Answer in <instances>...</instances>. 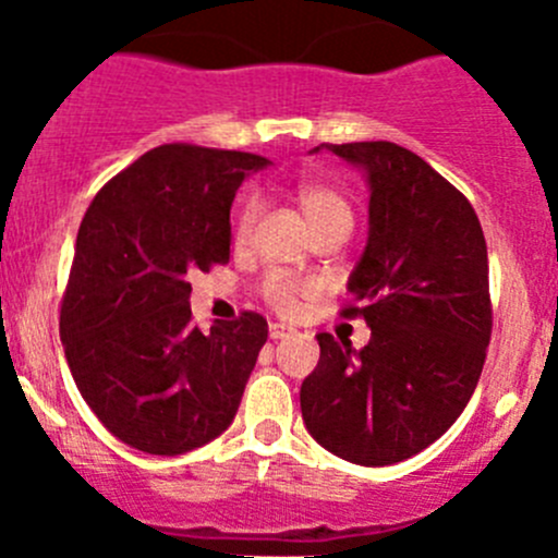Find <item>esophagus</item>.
I'll use <instances>...</instances> for the list:
<instances>
[{"mask_svg": "<svg viewBox=\"0 0 558 558\" xmlns=\"http://www.w3.org/2000/svg\"><path fill=\"white\" fill-rule=\"evenodd\" d=\"M291 327H286V325H278V322H275V325H269V338H275V341H278V338H286V336H291Z\"/></svg>", "mask_w": 558, "mask_h": 558, "instance_id": "34e87169", "label": "esophagus"}]
</instances>
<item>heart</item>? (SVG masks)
I'll return each mask as SVG.
<instances>
[{"instance_id":"1","label":"heart","mask_w":558,"mask_h":558,"mask_svg":"<svg viewBox=\"0 0 558 558\" xmlns=\"http://www.w3.org/2000/svg\"><path fill=\"white\" fill-rule=\"evenodd\" d=\"M294 201L303 211L305 222L311 226V231L322 233L330 231V228H352V206L347 201L341 190H336L332 184L325 181H303V184L294 190ZM255 201H244L239 206V215L233 220V244H247L250 233H253L255 222ZM316 286L305 278H294V275L283 272V269H272V272L264 275L262 280V296L267 300L269 308H275L278 314L289 316L300 308V300L308 294H314Z\"/></svg>"}]
</instances>
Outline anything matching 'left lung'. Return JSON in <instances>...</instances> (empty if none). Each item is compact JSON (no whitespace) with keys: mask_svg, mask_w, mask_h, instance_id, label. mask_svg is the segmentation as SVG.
I'll list each match as a JSON object with an SVG mask.
<instances>
[{"mask_svg":"<svg viewBox=\"0 0 558 558\" xmlns=\"http://www.w3.org/2000/svg\"><path fill=\"white\" fill-rule=\"evenodd\" d=\"M368 173V244L343 319L363 350L319 332L300 388L314 440L355 465H393L435 444L476 390L493 332L487 244L468 197L397 143L327 145ZM319 150V148H316Z\"/></svg>","mask_w":558,"mask_h":558,"instance_id":"8db88e82","label":"left lung"}]
</instances>
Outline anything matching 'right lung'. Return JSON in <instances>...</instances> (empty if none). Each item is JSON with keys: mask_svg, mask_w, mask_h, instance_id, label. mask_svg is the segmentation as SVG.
<instances>
[{"mask_svg": "<svg viewBox=\"0 0 558 558\" xmlns=\"http://www.w3.org/2000/svg\"><path fill=\"white\" fill-rule=\"evenodd\" d=\"M264 156L168 143L96 192L60 303L65 361L87 408L132 449L173 457L231 426L267 319L195 327V272L231 258V203Z\"/></svg>", "mask_w": 558, "mask_h": 558, "instance_id": "1", "label": "right lung"}]
</instances>
